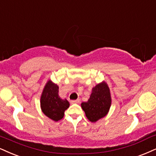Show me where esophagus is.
<instances>
[{
	"mask_svg": "<svg viewBox=\"0 0 156 156\" xmlns=\"http://www.w3.org/2000/svg\"><path fill=\"white\" fill-rule=\"evenodd\" d=\"M80 100L77 99V100H75V101H71V103H80Z\"/></svg>",
	"mask_w": 156,
	"mask_h": 156,
	"instance_id": "obj_1",
	"label": "esophagus"
}]
</instances>
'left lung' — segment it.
<instances>
[{"label":"left lung","instance_id":"obj_1","mask_svg":"<svg viewBox=\"0 0 156 156\" xmlns=\"http://www.w3.org/2000/svg\"><path fill=\"white\" fill-rule=\"evenodd\" d=\"M111 104L110 90L107 84L103 82L93 88L90 99L81 105L87 118L90 122H95L107 114Z\"/></svg>","mask_w":156,"mask_h":156}]
</instances>
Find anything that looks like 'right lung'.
Returning <instances> with one entry per match:
<instances>
[{
  "label": "right lung",
  "instance_id": "obj_1",
  "mask_svg": "<svg viewBox=\"0 0 156 156\" xmlns=\"http://www.w3.org/2000/svg\"><path fill=\"white\" fill-rule=\"evenodd\" d=\"M40 105L44 114L52 120L57 122L64 116V112L69 107L67 100H62L58 95V86L48 81L45 86Z\"/></svg>",
  "mask_w": 156,
  "mask_h": 156
}]
</instances>
